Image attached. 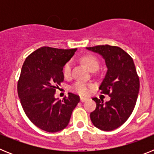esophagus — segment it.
<instances>
[{"label":"esophagus","mask_w":154,"mask_h":154,"mask_svg":"<svg viewBox=\"0 0 154 154\" xmlns=\"http://www.w3.org/2000/svg\"><path fill=\"white\" fill-rule=\"evenodd\" d=\"M87 98H85V97H80V101L82 102V103H83V102H85V101H86L87 100Z\"/></svg>","instance_id":"obj_1"}]
</instances>
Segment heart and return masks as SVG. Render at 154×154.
I'll return each mask as SVG.
<instances>
[{"instance_id": "b5f03b06", "label": "heart", "mask_w": 154, "mask_h": 154, "mask_svg": "<svg viewBox=\"0 0 154 154\" xmlns=\"http://www.w3.org/2000/svg\"><path fill=\"white\" fill-rule=\"evenodd\" d=\"M82 61L89 68L90 71L92 69H98L99 68V62L92 55H85L82 58ZM72 62L69 61L65 64L63 69V74L65 77H69L72 75ZM91 86L87 83H85L83 82L78 81L75 83L73 84L71 87V89L73 92L79 94L81 96H86L90 92Z\"/></svg>"}]
</instances>
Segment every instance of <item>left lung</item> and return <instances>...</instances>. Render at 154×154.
Listing matches in <instances>:
<instances>
[{
  "label": "left lung",
  "instance_id": "8db88e82",
  "mask_svg": "<svg viewBox=\"0 0 154 154\" xmlns=\"http://www.w3.org/2000/svg\"><path fill=\"white\" fill-rule=\"evenodd\" d=\"M86 49L98 53L105 60L107 71L99 89L110 97L106 103L92 99L96 108L90 113L91 121L99 130L111 131L122 126L134 109L140 90L137 69L133 58L119 47L106 45Z\"/></svg>",
  "mask_w": 154,
  "mask_h": 154
}]
</instances>
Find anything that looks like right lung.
Listing matches in <instances>:
<instances>
[{
	"label": "right lung",
	"instance_id": "add662e5",
	"mask_svg": "<svg viewBox=\"0 0 154 154\" xmlns=\"http://www.w3.org/2000/svg\"><path fill=\"white\" fill-rule=\"evenodd\" d=\"M77 48L59 49L42 47L28 55L22 65L17 93L24 112L39 129L49 133L68 126L79 96L69 93L58 100L55 89L64 80L63 67Z\"/></svg>",
	"mask_w": 154,
	"mask_h": 154
}]
</instances>
